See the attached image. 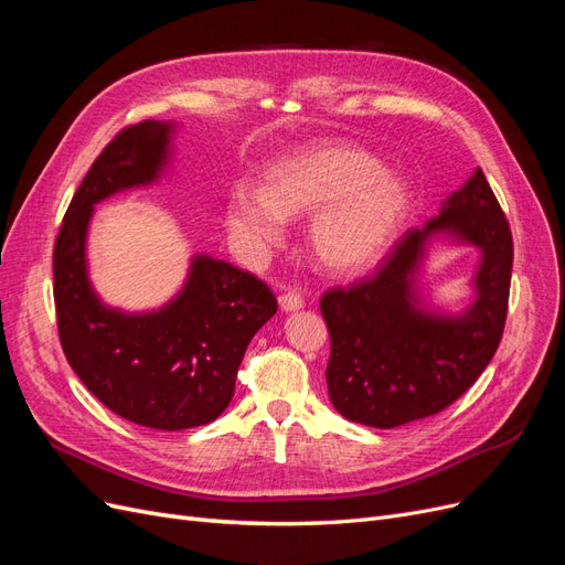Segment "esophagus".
I'll return each mask as SVG.
<instances>
[{
    "label": "esophagus",
    "instance_id": "obj_1",
    "mask_svg": "<svg viewBox=\"0 0 565 565\" xmlns=\"http://www.w3.org/2000/svg\"><path fill=\"white\" fill-rule=\"evenodd\" d=\"M303 306V297L299 295V292H285V295H280V309L282 311H297V309H301Z\"/></svg>",
    "mask_w": 565,
    "mask_h": 565
}]
</instances>
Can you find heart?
<instances>
[{"label":"heart","mask_w":565,"mask_h":565,"mask_svg":"<svg viewBox=\"0 0 565 565\" xmlns=\"http://www.w3.org/2000/svg\"><path fill=\"white\" fill-rule=\"evenodd\" d=\"M407 204L405 181L367 152L320 146L273 162L266 191L237 183L228 195V224L252 249H268L285 237L287 214H313L316 259L337 276H351L382 259Z\"/></svg>","instance_id":"obj_1"}]
</instances>
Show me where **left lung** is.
Here are the masks:
<instances>
[{"mask_svg": "<svg viewBox=\"0 0 565 565\" xmlns=\"http://www.w3.org/2000/svg\"><path fill=\"white\" fill-rule=\"evenodd\" d=\"M448 230L484 252L477 301L459 319L417 312L408 295L425 237ZM514 241L481 167L424 228L407 231L372 278L320 297L328 391L339 415L393 429L452 405L492 361L507 322Z\"/></svg>", "mask_w": 565, "mask_h": 565, "instance_id": "1", "label": "left lung"}]
</instances>
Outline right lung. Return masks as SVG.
I'll return each instance as SVG.
<instances>
[{"label": "right lung", "instance_id": "obj_1", "mask_svg": "<svg viewBox=\"0 0 565 565\" xmlns=\"http://www.w3.org/2000/svg\"><path fill=\"white\" fill-rule=\"evenodd\" d=\"M172 129L143 119L117 131L67 204L54 247L56 324L67 363L110 413L162 431L224 413L247 344L278 311L264 280L210 256H198L183 292L158 313L125 316L96 299L84 264L94 204L156 181Z\"/></svg>", "mask_w": 565, "mask_h": 565}]
</instances>
